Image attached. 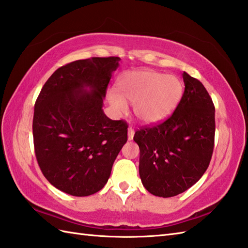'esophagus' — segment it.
Returning <instances> with one entry per match:
<instances>
[{"label": "esophagus", "instance_id": "1", "mask_svg": "<svg viewBox=\"0 0 248 248\" xmlns=\"http://www.w3.org/2000/svg\"><path fill=\"white\" fill-rule=\"evenodd\" d=\"M134 129L132 128V127H129V129H128V139H129V140H131L133 139V136H134Z\"/></svg>", "mask_w": 248, "mask_h": 248}]
</instances>
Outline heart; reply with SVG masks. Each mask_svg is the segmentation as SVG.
Here are the masks:
<instances>
[{
	"label": "heart",
	"instance_id": "heart-1",
	"mask_svg": "<svg viewBox=\"0 0 248 248\" xmlns=\"http://www.w3.org/2000/svg\"><path fill=\"white\" fill-rule=\"evenodd\" d=\"M118 93H108V101L119 113L127 110V102L134 103V114L145 124H156L176 108L183 86L175 76L155 70L125 73L117 84Z\"/></svg>",
	"mask_w": 248,
	"mask_h": 248
}]
</instances>
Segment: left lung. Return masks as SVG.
I'll return each instance as SVG.
<instances>
[{"label": "left lung", "mask_w": 248, "mask_h": 248, "mask_svg": "<svg viewBox=\"0 0 248 248\" xmlns=\"http://www.w3.org/2000/svg\"><path fill=\"white\" fill-rule=\"evenodd\" d=\"M186 88L166 120L138 130L140 177L155 196L172 197L194 186L211 161L215 108L202 83L183 72Z\"/></svg>", "instance_id": "obj_1"}]
</instances>
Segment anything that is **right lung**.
I'll return each instance as SVG.
<instances>
[{"label":"right lung","mask_w":248,"mask_h":248,"mask_svg":"<svg viewBox=\"0 0 248 248\" xmlns=\"http://www.w3.org/2000/svg\"><path fill=\"white\" fill-rule=\"evenodd\" d=\"M120 59L78 60L59 68L35 102L33 138L37 162L52 186L88 196L108 182L128 140V124L103 113V99Z\"/></svg>","instance_id":"1"}]
</instances>
